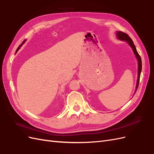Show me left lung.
I'll return each instance as SVG.
<instances>
[{
    "label": "left lung",
    "mask_w": 154,
    "mask_h": 154,
    "mask_svg": "<svg viewBox=\"0 0 154 154\" xmlns=\"http://www.w3.org/2000/svg\"><path fill=\"white\" fill-rule=\"evenodd\" d=\"M116 35H117L118 38L119 40H125V41L127 42V43L130 45V47L132 48L134 53L135 55H136V57L138 60V78L137 80V85H136V91H137L139 83V79H140L141 72V69H142L141 58L140 57V56H139V53H137V51L136 48V46H135V45L134 44L132 40L130 38V37L127 33H125V32H123L122 31H117V34H116Z\"/></svg>",
    "instance_id": "8db88e82"
}]
</instances>
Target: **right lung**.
Instances as JSON below:
<instances>
[{
  "label": "right lung",
  "instance_id": "1",
  "mask_svg": "<svg viewBox=\"0 0 154 154\" xmlns=\"http://www.w3.org/2000/svg\"><path fill=\"white\" fill-rule=\"evenodd\" d=\"M24 42H25V40H24V42H22V44H20V45L19 46H18V48H17V51H18V49H19L20 48V47H21V46H22V45L23 44H24Z\"/></svg>",
  "mask_w": 154,
  "mask_h": 154
}]
</instances>
